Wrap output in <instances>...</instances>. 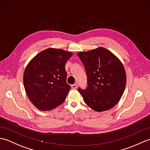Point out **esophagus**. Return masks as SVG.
<instances>
[{
    "instance_id": "esophagus-1",
    "label": "esophagus",
    "mask_w": 150,
    "mask_h": 150,
    "mask_svg": "<svg viewBox=\"0 0 150 150\" xmlns=\"http://www.w3.org/2000/svg\"><path fill=\"white\" fill-rule=\"evenodd\" d=\"M77 84H74L71 85V88L73 90H75V89H77Z\"/></svg>"
}]
</instances>
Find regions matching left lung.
Wrapping results in <instances>:
<instances>
[{
	"label": "left lung",
	"instance_id": "left-lung-1",
	"mask_svg": "<svg viewBox=\"0 0 150 150\" xmlns=\"http://www.w3.org/2000/svg\"><path fill=\"white\" fill-rule=\"evenodd\" d=\"M77 55L87 75L86 89L78 88L85 103L97 111L111 109L120 99L126 86V75L122 64L102 47Z\"/></svg>",
	"mask_w": 150,
	"mask_h": 150
}]
</instances>
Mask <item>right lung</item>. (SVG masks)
I'll return each mask as SVG.
<instances>
[{
  "instance_id": "right-lung-1",
  "label": "right lung",
  "mask_w": 150,
  "mask_h": 150,
  "mask_svg": "<svg viewBox=\"0 0 150 150\" xmlns=\"http://www.w3.org/2000/svg\"><path fill=\"white\" fill-rule=\"evenodd\" d=\"M73 54L60 49L48 48L28 64L24 73V85L29 99L42 111L64 103L70 90L65 65Z\"/></svg>"
}]
</instances>
